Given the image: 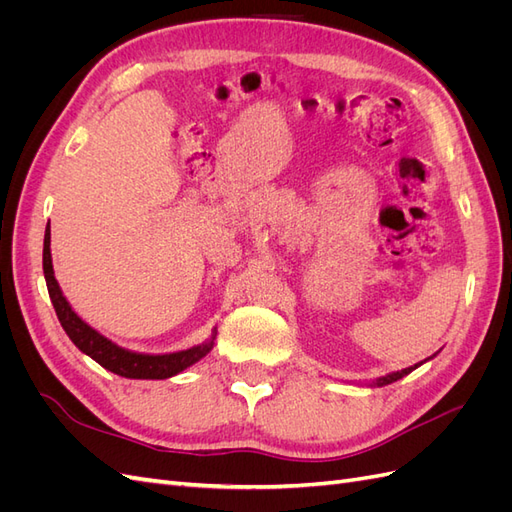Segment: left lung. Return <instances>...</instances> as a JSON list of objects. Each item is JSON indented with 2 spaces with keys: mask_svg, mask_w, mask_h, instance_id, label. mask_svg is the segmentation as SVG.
I'll return each mask as SVG.
<instances>
[{
  "mask_svg": "<svg viewBox=\"0 0 512 512\" xmlns=\"http://www.w3.org/2000/svg\"><path fill=\"white\" fill-rule=\"evenodd\" d=\"M418 365H423V363H418ZM418 365H414V367H408V369H401V371H395V374H389V376H382V378H378L376 382H374V386H386V384H391V382H397L399 378H404V376H408L412 369H416Z\"/></svg>",
  "mask_w": 512,
  "mask_h": 512,
  "instance_id": "obj_1",
  "label": "left lung"
}]
</instances>
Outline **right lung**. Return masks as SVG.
I'll use <instances>...</instances> for the list:
<instances>
[{"label": "right lung", "mask_w": 512, "mask_h": 512, "mask_svg": "<svg viewBox=\"0 0 512 512\" xmlns=\"http://www.w3.org/2000/svg\"><path fill=\"white\" fill-rule=\"evenodd\" d=\"M42 269H44V280H46V288H49L51 303L55 307V314L61 322V327H64L66 335L72 339V344L87 356H91L96 363H100L104 369L113 371V374L121 378L164 380L170 376H177L179 371L198 363L213 348L218 331H213L205 344L188 348V350L168 352V354H143V352H132V350L121 348L115 342H111L108 337H104L102 333H98L96 329H91L89 324L70 307L64 292H61L55 280L53 258H51V226H46L44 230Z\"/></svg>", "instance_id": "right-lung-1"}]
</instances>
